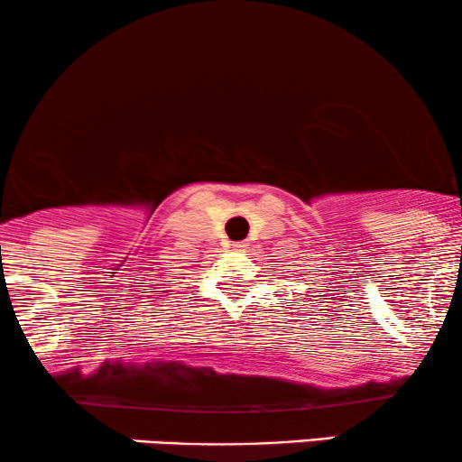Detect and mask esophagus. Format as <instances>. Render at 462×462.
I'll list each match as a JSON object with an SVG mask.
<instances>
[{
  "instance_id": "1",
  "label": "esophagus",
  "mask_w": 462,
  "mask_h": 462,
  "mask_svg": "<svg viewBox=\"0 0 462 462\" xmlns=\"http://www.w3.org/2000/svg\"><path fill=\"white\" fill-rule=\"evenodd\" d=\"M232 246H234V251H243V249H246V246H249V245H246L245 240H240V243H234Z\"/></svg>"
}]
</instances>
